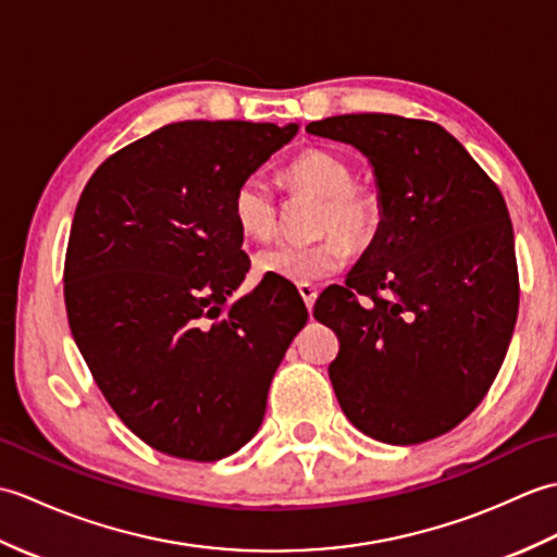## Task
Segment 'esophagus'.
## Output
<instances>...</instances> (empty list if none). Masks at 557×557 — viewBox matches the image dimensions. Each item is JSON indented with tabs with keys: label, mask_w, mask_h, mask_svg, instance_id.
<instances>
[{
	"label": "esophagus",
	"mask_w": 557,
	"mask_h": 557,
	"mask_svg": "<svg viewBox=\"0 0 557 557\" xmlns=\"http://www.w3.org/2000/svg\"><path fill=\"white\" fill-rule=\"evenodd\" d=\"M299 294H301V299L306 304V309L311 311L313 304H315V297H318V289L313 285H299Z\"/></svg>",
	"instance_id": "obj_1"
}]
</instances>
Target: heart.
<instances>
[{
    "mask_svg": "<svg viewBox=\"0 0 557 557\" xmlns=\"http://www.w3.org/2000/svg\"><path fill=\"white\" fill-rule=\"evenodd\" d=\"M285 180L321 198L313 232L325 236L311 244H275L263 248L256 253L253 268L258 275L309 285L335 275L345 265V246L349 251H361L373 242L381 227L383 206L373 188L354 182L351 164L330 150H304L285 168ZM232 218L246 239L265 242L275 234V196L258 174L246 176L236 186Z\"/></svg>",
    "mask_w": 557,
    "mask_h": 557,
    "instance_id": "obj_1",
    "label": "heart"
}]
</instances>
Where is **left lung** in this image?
Returning a JSON list of instances; mask_svg holds the SVG:
<instances>
[{
	"label": "left lung",
	"mask_w": 557,
	"mask_h": 557,
	"mask_svg": "<svg viewBox=\"0 0 557 557\" xmlns=\"http://www.w3.org/2000/svg\"><path fill=\"white\" fill-rule=\"evenodd\" d=\"M306 132L369 158L381 227L345 285L313 306L339 351L330 381L347 419L389 445L453 431L498 375L519 309L500 188L441 124L339 114Z\"/></svg>",
	"instance_id": "obj_1"
}]
</instances>
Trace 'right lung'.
I'll return each mask as SVG.
<instances>
[{
  "mask_svg": "<svg viewBox=\"0 0 557 557\" xmlns=\"http://www.w3.org/2000/svg\"><path fill=\"white\" fill-rule=\"evenodd\" d=\"M299 124L180 122L104 160L71 222V335L128 431L215 461L263 423L268 389L309 311L289 282L230 301L251 260L232 196Z\"/></svg>",
  "mask_w": 557,
  "mask_h": 557,
  "instance_id": "right-lung-1",
  "label": "right lung"
}]
</instances>
